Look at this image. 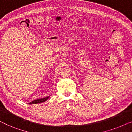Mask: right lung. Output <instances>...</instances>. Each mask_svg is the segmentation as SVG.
I'll use <instances>...</instances> for the list:
<instances>
[{"label":"right lung","mask_w":132,"mask_h":132,"mask_svg":"<svg viewBox=\"0 0 132 132\" xmlns=\"http://www.w3.org/2000/svg\"><path fill=\"white\" fill-rule=\"evenodd\" d=\"M49 97H50V96H47V97H46V98H43L34 99V100L32 101L31 102L28 103V104H30V105L36 104H40V103H42V102H45V101H46L47 99L49 98Z\"/></svg>","instance_id":"1"}]
</instances>
